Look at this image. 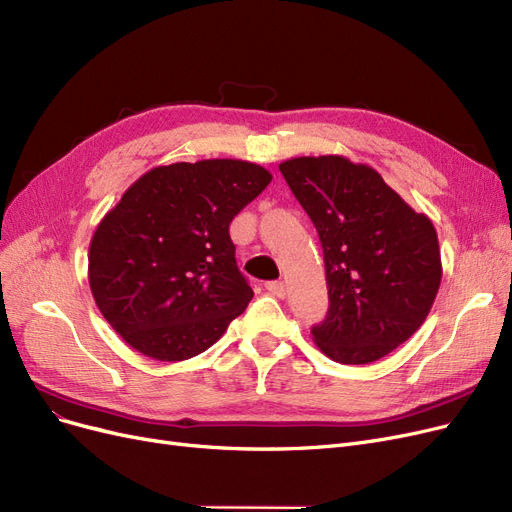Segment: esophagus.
Wrapping results in <instances>:
<instances>
[{
	"label": "esophagus",
	"mask_w": 512,
	"mask_h": 512,
	"mask_svg": "<svg viewBox=\"0 0 512 512\" xmlns=\"http://www.w3.org/2000/svg\"><path fill=\"white\" fill-rule=\"evenodd\" d=\"M264 288H267L269 294H273L277 298H284L286 296V284H284V281H269V284H264Z\"/></svg>",
	"instance_id": "34e87169"
}]
</instances>
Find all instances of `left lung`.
Returning <instances> with one entry per match:
<instances>
[{
	"mask_svg": "<svg viewBox=\"0 0 512 512\" xmlns=\"http://www.w3.org/2000/svg\"><path fill=\"white\" fill-rule=\"evenodd\" d=\"M279 171L317 228L330 307L311 334L341 364H370L426 322L443 277L432 220L381 175L339 154L296 156Z\"/></svg>",
	"mask_w": 512,
	"mask_h": 512,
	"instance_id": "obj_1",
	"label": "left lung"
}]
</instances>
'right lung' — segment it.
Wrapping results in <instances>:
<instances>
[{
  "mask_svg": "<svg viewBox=\"0 0 512 512\" xmlns=\"http://www.w3.org/2000/svg\"><path fill=\"white\" fill-rule=\"evenodd\" d=\"M273 175L239 158L146 171L97 224L88 286L139 354L182 362L214 345L252 301L228 226Z\"/></svg>",
  "mask_w": 512,
  "mask_h": 512,
  "instance_id": "right-lung-1",
  "label": "right lung"
}]
</instances>
